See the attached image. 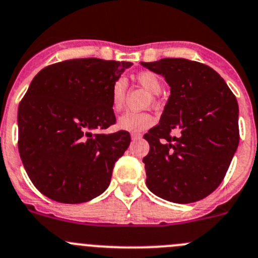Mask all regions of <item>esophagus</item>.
Segmentation results:
<instances>
[{
  "label": "esophagus",
  "instance_id": "obj_1",
  "mask_svg": "<svg viewBox=\"0 0 258 258\" xmlns=\"http://www.w3.org/2000/svg\"><path fill=\"white\" fill-rule=\"evenodd\" d=\"M142 138V134L141 133H133L132 134V139L133 141H138V139Z\"/></svg>",
  "mask_w": 258,
  "mask_h": 258
}]
</instances>
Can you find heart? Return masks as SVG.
<instances>
[{"label":"heart","mask_w":258,"mask_h":258,"mask_svg":"<svg viewBox=\"0 0 258 258\" xmlns=\"http://www.w3.org/2000/svg\"><path fill=\"white\" fill-rule=\"evenodd\" d=\"M137 80L143 88L147 89L150 93L158 94L161 91V79L157 74L152 72H142L137 75ZM125 94H126V80L119 78L113 82L111 87V106L115 111L120 110L124 106ZM156 122V117L147 112H136L127 111L122 113L117 120V126L122 131L137 133V132L146 131Z\"/></svg>","instance_id":"heart-1"}]
</instances>
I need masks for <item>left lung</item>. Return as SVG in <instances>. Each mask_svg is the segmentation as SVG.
Wrapping results in <instances>:
<instances>
[{"mask_svg":"<svg viewBox=\"0 0 258 258\" xmlns=\"http://www.w3.org/2000/svg\"><path fill=\"white\" fill-rule=\"evenodd\" d=\"M161 74L170 94L161 119L145 134L148 189L175 203H192L220 185L239 143L238 102L223 78L186 58L142 62ZM178 130L174 137L171 132Z\"/></svg>","mask_w":258,"mask_h":258,"instance_id":"8db88e82","label":"left lung"}]
</instances>
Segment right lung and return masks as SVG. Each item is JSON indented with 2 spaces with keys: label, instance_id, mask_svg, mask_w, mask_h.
Instances as JSON below:
<instances>
[{
  "label": "right lung",
  "instance_id": "right-lung-1",
  "mask_svg": "<svg viewBox=\"0 0 258 258\" xmlns=\"http://www.w3.org/2000/svg\"><path fill=\"white\" fill-rule=\"evenodd\" d=\"M132 62L74 58L38 73L18 110L19 153L35 188L61 203H83L110 184L115 162L131 145L119 131L111 87Z\"/></svg>",
  "mask_w": 258,
  "mask_h": 258
}]
</instances>
